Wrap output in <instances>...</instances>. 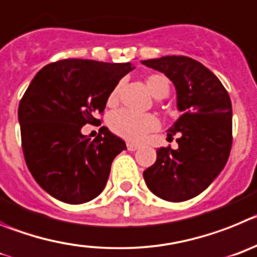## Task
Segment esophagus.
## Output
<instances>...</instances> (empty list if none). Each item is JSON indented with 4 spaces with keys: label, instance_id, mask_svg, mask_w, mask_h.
Wrapping results in <instances>:
<instances>
[{
    "label": "esophagus",
    "instance_id": "34e87169",
    "mask_svg": "<svg viewBox=\"0 0 257 257\" xmlns=\"http://www.w3.org/2000/svg\"><path fill=\"white\" fill-rule=\"evenodd\" d=\"M126 149L129 150V151H136V150L140 149V145H137V143H126Z\"/></svg>",
    "mask_w": 257,
    "mask_h": 257
}]
</instances>
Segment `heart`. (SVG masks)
I'll list each match as a JSON object with an SVG mask.
<instances>
[{
    "mask_svg": "<svg viewBox=\"0 0 257 257\" xmlns=\"http://www.w3.org/2000/svg\"><path fill=\"white\" fill-rule=\"evenodd\" d=\"M146 85L155 98L165 97L169 93V82L163 75H150L146 79ZM119 87H115L108 96L110 105L116 102ZM159 126V121L151 114H136L128 110H119L110 116V128L119 137L126 141L137 142L146 134L155 131Z\"/></svg>",
    "mask_w": 257,
    "mask_h": 257,
    "instance_id": "heart-1",
    "label": "heart"
}]
</instances>
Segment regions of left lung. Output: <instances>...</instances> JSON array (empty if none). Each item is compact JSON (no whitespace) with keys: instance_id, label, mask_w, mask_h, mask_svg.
Returning <instances> with one entry per match:
<instances>
[{"instance_id":"1","label":"left lung","mask_w":257,"mask_h":257,"mask_svg":"<svg viewBox=\"0 0 257 257\" xmlns=\"http://www.w3.org/2000/svg\"><path fill=\"white\" fill-rule=\"evenodd\" d=\"M161 71L177 91L179 119L168 129L178 134V149H157V159L143 172L150 191L163 200L182 202L203 192L220 174L232 147V102L218 77L187 56L143 60Z\"/></svg>"}]
</instances>
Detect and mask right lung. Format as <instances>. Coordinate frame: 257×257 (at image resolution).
<instances>
[{
	"instance_id": "add662e5",
	"label": "right lung",
	"mask_w": 257,
	"mask_h": 257,
	"mask_svg": "<svg viewBox=\"0 0 257 257\" xmlns=\"http://www.w3.org/2000/svg\"><path fill=\"white\" fill-rule=\"evenodd\" d=\"M131 62L66 59L48 64L31 82L19 103L25 163L37 183L62 202L93 200L106 186L115 157L126 149L106 126L91 141L83 125L100 121L108 96L132 71Z\"/></svg>"
}]
</instances>
